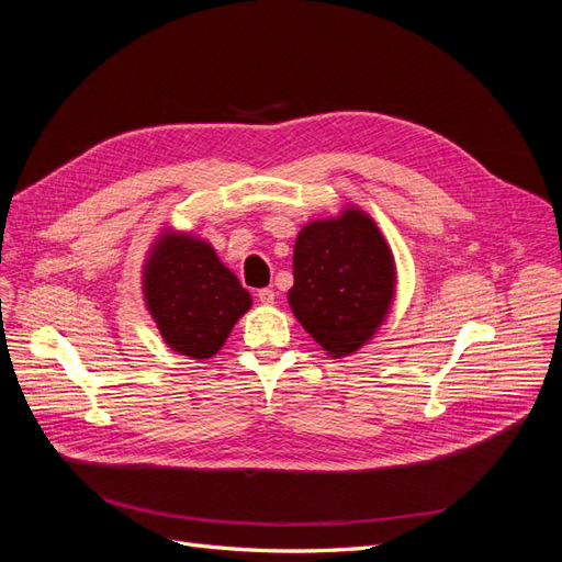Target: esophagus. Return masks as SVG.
I'll return each mask as SVG.
<instances>
[{"label":"esophagus","mask_w":562,"mask_h":562,"mask_svg":"<svg viewBox=\"0 0 562 562\" xmlns=\"http://www.w3.org/2000/svg\"><path fill=\"white\" fill-rule=\"evenodd\" d=\"M274 291H271V288H262V291H258V300L262 302V304H274Z\"/></svg>","instance_id":"1"}]
</instances>
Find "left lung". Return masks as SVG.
I'll list each match as a JSON object with an SVG mask.
<instances>
[{
    "label": "left lung",
    "instance_id": "1",
    "mask_svg": "<svg viewBox=\"0 0 562 562\" xmlns=\"http://www.w3.org/2000/svg\"><path fill=\"white\" fill-rule=\"evenodd\" d=\"M293 277L288 304L333 359L368 345L396 300L394 252L372 215L356 203L302 225L293 248Z\"/></svg>",
    "mask_w": 562,
    "mask_h": 562
}]
</instances>
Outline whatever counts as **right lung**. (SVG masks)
I'll use <instances>...</instances> for the list:
<instances>
[{
	"label": "right lung",
	"mask_w": 562,
	"mask_h": 562,
	"mask_svg": "<svg viewBox=\"0 0 562 562\" xmlns=\"http://www.w3.org/2000/svg\"><path fill=\"white\" fill-rule=\"evenodd\" d=\"M143 300L164 342L180 356L206 361L225 347L252 297L201 236L161 227L149 244Z\"/></svg>",
	"instance_id": "1"
}]
</instances>
